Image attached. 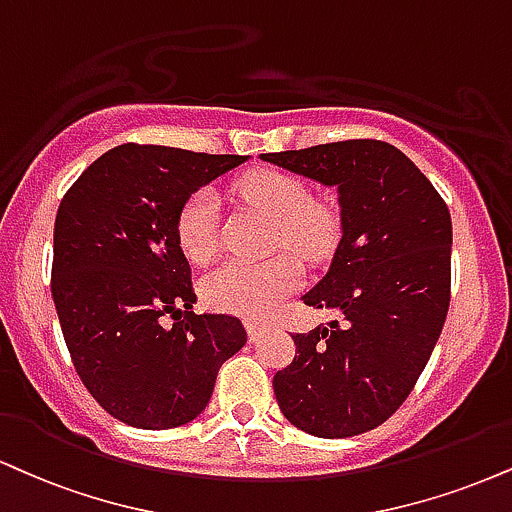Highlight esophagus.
<instances>
[{
    "instance_id": "esophagus-1",
    "label": "esophagus",
    "mask_w": 512,
    "mask_h": 512,
    "mask_svg": "<svg viewBox=\"0 0 512 512\" xmlns=\"http://www.w3.org/2000/svg\"><path fill=\"white\" fill-rule=\"evenodd\" d=\"M245 329H248V338L252 343L257 341V338L262 336V331H264V326L260 324V322H252V319H248V322H245Z\"/></svg>"
}]
</instances>
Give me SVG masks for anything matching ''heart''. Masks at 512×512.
Segmentation results:
<instances>
[{
	"mask_svg": "<svg viewBox=\"0 0 512 512\" xmlns=\"http://www.w3.org/2000/svg\"><path fill=\"white\" fill-rule=\"evenodd\" d=\"M238 195L262 207L276 221L274 240L279 248H293L303 257L319 260L336 240V214L312 200L300 178L283 171H255L240 178ZM176 238L183 255L207 262L219 245V197L200 188L186 197L176 217ZM303 281V267L291 252L267 262L229 260L202 279V298L219 312L240 317H267Z\"/></svg>",
	"mask_w": 512,
	"mask_h": 512,
	"instance_id": "1",
	"label": "heart"
}]
</instances>
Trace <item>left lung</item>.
I'll list each match as a JSON object with an SVG mask.
<instances>
[{"label": "left lung", "instance_id": "obj_1", "mask_svg": "<svg viewBox=\"0 0 512 512\" xmlns=\"http://www.w3.org/2000/svg\"><path fill=\"white\" fill-rule=\"evenodd\" d=\"M338 190L341 240L322 281L303 295L343 322L295 334L274 374L288 422L322 439L384 424L415 389L451 303L453 226L443 197L398 147L343 140L260 155Z\"/></svg>", "mask_w": 512, "mask_h": 512}]
</instances>
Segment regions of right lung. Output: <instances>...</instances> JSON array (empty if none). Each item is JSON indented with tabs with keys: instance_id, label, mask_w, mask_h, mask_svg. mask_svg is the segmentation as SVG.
Returning <instances> with one entry per match:
<instances>
[{
	"instance_id": "obj_1",
	"label": "right lung",
	"mask_w": 512,
	"mask_h": 512,
	"mask_svg": "<svg viewBox=\"0 0 512 512\" xmlns=\"http://www.w3.org/2000/svg\"><path fill=\"white\" fill-rule=\"evenodd\" d=\"M245 159L126 143L95 159L61 200L52 260L61 334L85 389L123 424L195 420L219 367L248 341L238 317L195 315L176 238L186 197Z\"/></svg>"
}]
</instances>
